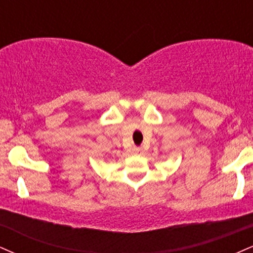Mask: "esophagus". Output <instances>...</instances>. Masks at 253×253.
Returning a JSON list of instances; mask_svg holds the SVG:
<instances>
[{
  "label": "esophagus",
  "instance_id": "obj_1",
  "mask_svg": "<svg viewBox=\"0 0 253 253\" xmlns=\"http://www.w3.org/2000/svg\"><path fill=\"white\" fill-rule=\"evenodd\" d=\"M132 151H133V153H135V155H141V153L144 152L143 147H138V146H134V147H133Z\"/></svg>",
  "mask_w": 253,
  "mask_h": 253
}]
</instances>
